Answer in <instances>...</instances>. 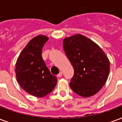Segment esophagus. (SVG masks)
<instances>
[{"instance_id":"obj_1","label":"esophagus","mask_w":122,"mask_h":122,"mask_svg":"<svg viewBox=\"0 0 122 122\" xmlns=\"http://www.w3.org/2000/svg\"><path fill=\"white\" fill-rule=\"evenodd\" d=\"M63 76V72H60L58 74H57V77H61V76Z\"/></svg>"}]
</instances>
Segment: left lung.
<instances>
[{"mask_svg": "<svg viewBox=\"0 0 122 122\" xmlns=\"http://www.w3.org/2000/svg\"><path fill=\"white\" fill-rule=\"evenodd\" d=\"M63 48L74 70L70 86L84 98L102 89L110 71V61L96 43L81 34L66 37Z\"/></svg>", "mask_w": 122, "mask_h": 122, "instance_id": "1", "label": "left lung"}]
</instances>
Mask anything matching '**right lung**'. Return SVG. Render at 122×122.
<instances>
[{
    "label": "right lung",
    "instance_id": "add662e5",
    "mask_svg": "<svg viewBox=\"0 0 122 122\" xmlns=\"http://www.w3.org/2000/svg\"><path fill=\"white\" fill-rule=\"evenodd\" d=\"M48 37H33L22 50L15 64L16 78L23 90L36 97H44L52 92L57 78L51 74L42 57V49Z\"/></svg>",
    "mask_w": 122,
    "mask_h": 122
}]
</instances>
